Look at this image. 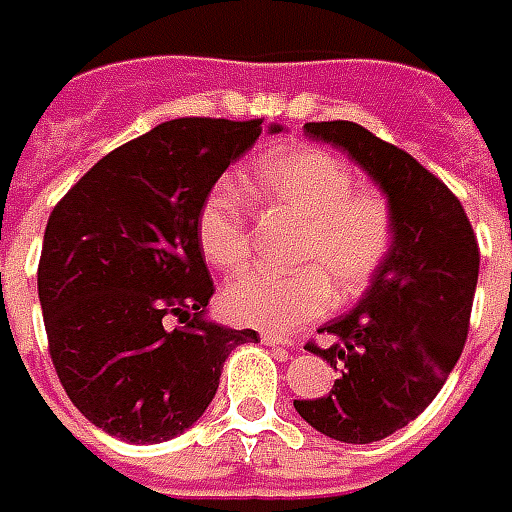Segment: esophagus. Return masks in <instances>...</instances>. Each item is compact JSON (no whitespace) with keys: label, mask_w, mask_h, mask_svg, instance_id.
Wrapping results in <instances>:
<instances>
[{"label":"esophagus","mask_w":512,"mask_h":512,"mask_svg":"<svg viewBox=\"0 0 512 512\" xmlns=\"http://www.w3.org/2000/svg\"><path fill=\"white\" fill-rule=\"evenodd\" d=\"M262 342L267 347H292V339H284V336H278V333H262Z\"/></svg>","instance_id":"obj_1"}]
</instances>
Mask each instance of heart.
Instances as JSON below:
<instances>
[{"instance_id":"obj_1","label":"heart","mask_w":512,"mask_h":512,"mask_svg":"<svg viewBox=\"0 0 512 512\" xmlns=\"http://www.w3.org/2000/svg\"><path fill=\"white\" fill-rule=\"evenodd\" d=\"M248 187L270 212L300 223L292 273L248 270L231 278L223 306L231 320L289 333L320 320L336 303L358 300L394 248V209L378 190L355 187L353 170L331 151L303 146L262 157ZM198 245L220 270H237L250 256V212L228 181L206 192L195 217Z\"/></svg>"}]
</instances>
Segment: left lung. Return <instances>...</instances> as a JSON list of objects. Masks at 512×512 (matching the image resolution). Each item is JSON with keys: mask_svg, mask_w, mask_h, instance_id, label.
Masks as SVG:
<instances>
[{"mask_svg": "<svg viewBox=\"0 0 512 512\" xmlns=\"http://www.w3.org/2000/svg\"><path fill=\"white\" fill-rule=\"evenodd\" d=\"M306 134L347 151L386 192L397 231L389 259L361 303L322 325L331 344L308 342L339 380L325 397L295 400L314 430L372 444L436 400L469 336L480 245L444 181L353 121L306 123Z\"/></svg>", "mask_w": 512, "mask_h": 512, "instance_id": "obj_1", "label": "left lung"}]
</instances>
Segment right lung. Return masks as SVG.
Masks as SVG:
<instances>
[{"instance_id":"obj_1","label":"right lung","mask_w":512,"mask_h":512,"mask_svg":"<svg viewBox=\"0 0 512 512\" xmlns=\"http://www.w3.org/2000/svg\"><path fill=\"white\" fill-rule=\"evenodd\" d=\"M262 123H159L99 159L49 215L38 262L49 355L68 400L110 436L157 444L184 433L228 353L259 342L204 320L215 284L195 217Z\"/></svg>"}]
</instances>
